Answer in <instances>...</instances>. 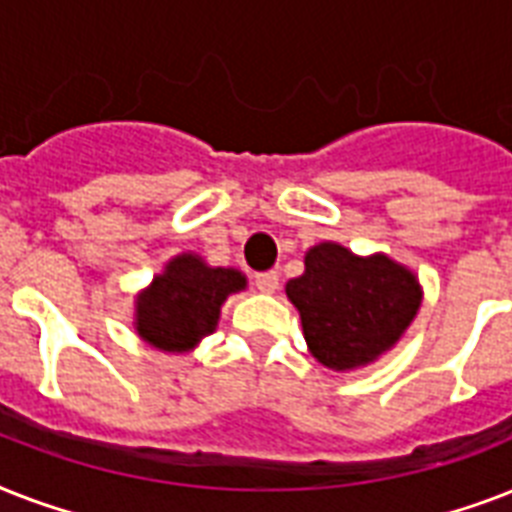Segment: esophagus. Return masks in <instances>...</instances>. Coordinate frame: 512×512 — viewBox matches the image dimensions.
Listing matches in <instances>:
<instances>
[{
  "mask_svg": "<svg viewBox=\"0 0 512 512\" xmlns=\"http://www.w3.org/2000/svg\"><path fill=\"white\" fill-rule=\"evenodd\" d=\"M255 287L263 292V295H273L279 289V273L276 271H265L255 276Z\"/></svg>",
  "mask_w": 512,
  "mask_h": 512,
  "instance_id": "obj_1",
  "label": "esophagus"
}]
</instances>
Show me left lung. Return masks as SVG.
Returning a JSON list of instances; mask_svg holds the SVG:
<instances>
[{"instance_id":"left-lung-1","label":"left lung","mask_w":512,"mask_h":512,"mask_svg":"<svg viewBox=\"0 0 512 512\" xmlns=\"http://www.w3.org/2000/svg\"><path fill=\"white\" fill-rule=\"evenodd\" d=\"M308 350L319 364L350 372L401 340L420 311V281L388 255L358 257L335 241L305 255V273L287 281Z\"/></svg>"}]
</instances>
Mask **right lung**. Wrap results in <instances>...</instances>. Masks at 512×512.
I'll return each mask as SVG.
<instances>
[{
  "instance_id": "add662e5",
  "label": "right lung",
  "mask_w": 512,
  "mask_h": 512,
  "mask_svg": "<svg viewBox=\"0 0 512 512\" xmlns=\"http://www.w3.org/2000/svg\"><path fill=\"white\" fill-rule=\"evenodd\" d=\"M247 287L236 268H209L199 255L172 257L135 300L138 335L167 353H185L212 335L228 295Z\"/></svg>"
}]
</instances>
